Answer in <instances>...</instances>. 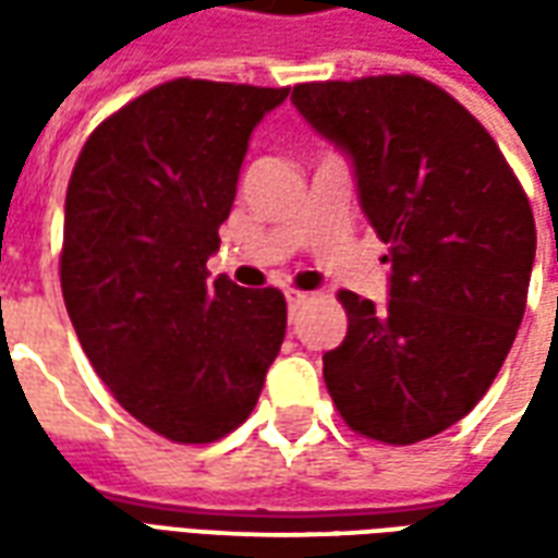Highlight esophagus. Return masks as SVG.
<instances>
[{
	"instance_id": "esophagus-1",
	"label": "esophagus",
	"mask_w": 558,
	"mask_h": 558,
	"mask_svg": "<svg viewBox=\"0 0 558 558\" xmlns=\"http://www.w3.org/2000/svg\"><path fill=\"white\" fill-rule=\"evenodd\" d=\"M311 302V295L302 290H287V307H290V314H295L299 307H304V304Z\"/></svg>"
}]
</instances>
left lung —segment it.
<instances>
[{
	"label": "left lung",
	"instance_id": "1",
	"mask_svg": "<svg viewBox=\"0 0 558 558\" xmlns=\"http://www.w3.org/2000/svg\"><path fill=\"white\" fill-rule=\"evenodd\" d=\"M292 104L350 158L364 218L388 244V302L343 290L347 338L323 376L352 430L412 445L490 388L526 311L535 218L463 104L412 74L299 83Z\"/></svg>",
	"mask_w": 558,
	"mask_h": 558
}]
</instances>
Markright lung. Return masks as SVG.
<instances>
[{"label": "right lung", "mask_w": 558, "mask_h": 558, "mask_svg": "<svg viewBox=\"0 0 558 558\" xmlns=\"http://www.w3.org/2000/svg\"><path fill=\"white\" fill-rule=\"evenodd\" d=\"M290 89L170 80L92 131L65 196L62 295L113 398L182 445L256 407L287 335L275 287L208 280L247 140Z\"/></svg>", "instance_id": "1"}]
</instances>
